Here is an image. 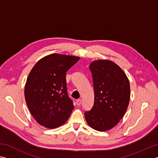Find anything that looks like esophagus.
Instances as JSON below:
<instances>
[{
	"label": "esophagus",
	"instance_id": "34e87169",
	"mask_svg": "<svg viewBox=\"0 0 158 158\" xmlns=\"http://www.w3.org/2000/svg\"><path fill=\"white\" fill-rule=\"evenodd\" d=\"M81 103V99L77 100V106H80Z\"/></svg>",
	"mask_w": 158,
	"mask_h": 158
}]
</instances>
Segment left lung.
I'll return each mask as SVG.
<instances>
[{
  "label": "left lung",
  "instance_id": "1",
  "mask_svg": "<svg viewBox=\"0 0 158 158\" xmlns=\"http://www.w3.org/2000/svg\"><path fill=\"white\" fill-rule=\"evenodd\" d=\"M94 91L92 110L85 112L86 122L95 130L112 129L125 115L130 100V85L124 71L109 60L93 61L89 66Z\"/></svg>",
  "mask_w": 158,
  "mask_h": 158
}]
</instances>
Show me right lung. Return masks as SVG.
<instances>
[{"label": "right lung", "instance_id": "obj_1", "mask_svg": "<svg viewBox=\"0 0 158 158\" xmlns=\"http://www.w3.org/2000/svg\"><path fill=\"white\" fill-rule=\"evenodd\" d=\"M80 57L57 53L42 57L27 77L24 98L40 125L55 129L64 125L74 108L67 93L66 74Z\"/></svg>", "mask_w": 158, "mask_h": 158}]
</instances>
